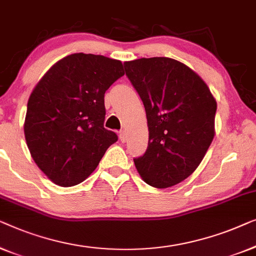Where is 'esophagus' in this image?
<instances>
[{"instance_id": "34e87169", "label": "esophagus", "mask_w": 256, "mask_h": 256, "mask_svg": "<svg viewBox=\"0 0 256 256\" xmlns=\"http://www.w3.org/2000/svg\"><path fill=\"white\" fill-rule=\"evenodd\" d=\"M120 139L122 142H125L128 140V134H126V132L124 131V130H122V131L120 132Z\"/></svg>"}]
</instances>
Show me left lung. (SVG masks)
Listing matches in <instances>:
<instances>
[{"instance_id":"1","label":"left lung","mask_w":256,"mask_h":256,"mask_svg":"<svg viewBox=\"0 0 256 256\" xmlns=\"http://www.w3.org/2000/svg\"><path fill=\"white\" fill-rule=\"evenodd\" d=\"M146 110L148 146L134 164L147 184L169 188L189 178L214 136L217 102L186 64L164 56L124 62Z\"/></svg>"}]
</instances>
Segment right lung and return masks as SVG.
Returning <instances> with one entry per match:
<instances>
[{"instance_id": "add662e5", "label": "right lung", "mask_w": 256, "mask_h": 256, "mask_svg": "<svg viewBox=\"0 0 256 256\" xmlns=\"http://www.w3.org/2000/svg\"><path fill=\"white\" fill-rule=\"evenodd\" d=\"M124 75L120 60L74 53L40 78L28 102L24 134L39 169L60 186L84 182L117 142L104 128V94Z\"/></svg>"}]
</instances>
